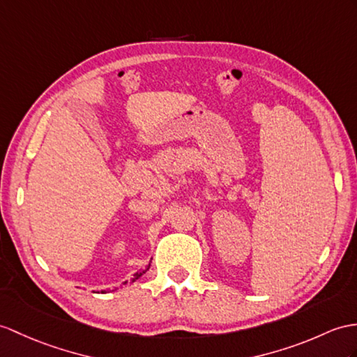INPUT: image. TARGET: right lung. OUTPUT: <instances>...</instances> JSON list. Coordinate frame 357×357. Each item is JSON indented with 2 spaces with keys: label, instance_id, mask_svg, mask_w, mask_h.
I'll use <instances>...</instances> for the list:
<instances>
[{
  "label": "right lung",
  "instance_id": "right-lung-1",
  "mask_svg": "<svg viewBox=\"0 0 357 357\" xmlns=\"http://www.w3.org/2000/svg\"><path fill=\"white\" fill-rule=\"evenodd\" d=\"M149 269H150V264H149V266H146L145 269H142V271H137V273H135V274H133V279H130V282H132V283H133V282H136V280L139 279V277H142V274H145L146 271H149ZM123 284H127V280H126ZM101 292H106V291H101Z\"/></svg>",
  "mask_w": 357,
  "mask_h": 357
}]
</instances>
